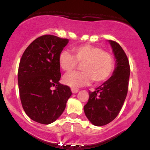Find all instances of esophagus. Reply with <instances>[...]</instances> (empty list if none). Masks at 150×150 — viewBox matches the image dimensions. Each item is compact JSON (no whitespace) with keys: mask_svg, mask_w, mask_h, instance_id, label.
<instances>
[{"mask_svg":"<svg viewBox=\"0 0 150 150\" xmlns=\"http://www.w3.org/2000/svg\"><path fill=\"white\" fill-rule=\"evenodd\" d=\"M71 91H72V92L73 93H78V88H72L71 89Z\"/></svg>","mask_w":150,"mask_h":150,"instance_id":"34e87169","label":"esophagus"}]
</instances>
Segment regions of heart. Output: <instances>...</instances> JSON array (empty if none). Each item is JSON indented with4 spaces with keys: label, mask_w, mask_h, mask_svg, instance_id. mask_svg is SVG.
Instances as JSON below:
<instances>
[{
    "label": "heart",
    "mask_w": 150,
    "mask_h": 150,
    "mask_svg": "<svg viewBox=\"0 0 150 150\" xmlns=\"http://www.w3.org/2000/svg\"><path fill=\"white\" fill-rule=\"evenodd\" d=\"M73 56L66 51L59 55V64L65 72H71L81 64L82 72H72L64 78V83L72 88L86 86L93 81V83L101 84L112 75L115 62L111 53L102 48L86 44L72 48Z\"/></svg>",
    "instance_id": "b5f03b06"
}]
</instances>
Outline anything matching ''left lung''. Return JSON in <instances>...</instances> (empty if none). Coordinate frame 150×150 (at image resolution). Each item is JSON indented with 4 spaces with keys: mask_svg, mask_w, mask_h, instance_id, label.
<instances>
[{
    "mask_svg": "<svg viewBox=\"0 0 150 150\" xmlns=\"http://www.w3.org/2000/svg\"><path fill=\"white\" fill-rule=\"evenodd\" d=\"M116 59L113 75L94 91H89V99L84 106L87 118L97 126L112 121L120 112L128 90L130 65L125 51L118 43L110 40Z\"/></svg>",
    "mask_w": 150,
    "mask_h": 150,
    "instance_id": "8db88e82",
    "label": "left lung"
}]
</instances>
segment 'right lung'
<instances>
[{"label":"right lung","mask_w":150,"mask_h":150,"mask_svg":"<svg viewBox=\"0 0 150 150\" xmlns=\"http://www.w3.org/2000/svg\"><path fill=\"white\" fill-rule=\"evenodd\" d=\"M68 41L67 38L44 35L33 40L21 58L18 69L21 103L29 117L39 123L47 125L55 121L72 95L69 86L59 82V55Z\"/></svg>","instance_id":"1"}]
</instances>
